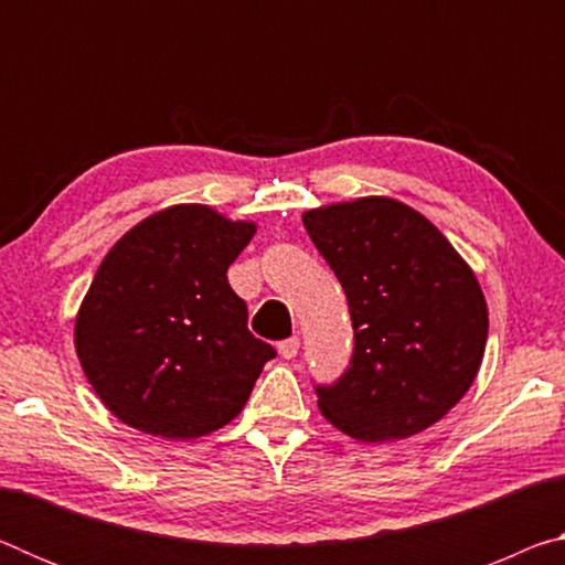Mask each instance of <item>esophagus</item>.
<instances>
[{
  "label": "esophagus",
  "instance_id": "34e87169",
  "mask_svg": "<svg viewBox=\"0 0 565 565\" xmlns=\"http://www.w3.org/2000/svg\"><path fill=\"white\" fill-rule=\"evenodd\" d=\"M299 337H291V339H284L281 343H279V353L284 359H294L296 353H299Z\"/></svg>",
  "mask_w": 565,
  "mask_h": 565
}]
</instances>
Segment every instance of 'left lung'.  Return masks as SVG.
I'll use <instances>...</instances> for the list:
<instances>
[{"mask_svg": "<svg viewBox=\"0 0 565 565\" xmlns=\"http://www.w3.org/2000/svg\"><path fill=\"white\" fill-rule=\"evenodd\" d=\"M301 218L347 291L353 323L351 366L337 384L317 386L323 418L359 441L434 426L483 361L489 309L471 266L424 214L391 196Z\"/></svg>", "mask_w": 565, "mask_h": 565, "instance_id": "1", "label": "left lung"}]
</instances>
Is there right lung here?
I'll use <instances>...</instances> for the list:
<instances>
[{
	"mask_svg": "<svg viewBox=\"0 0 565 565\" xmlns=\"http://www.w3.org/2000/svg\"><path fill=\"white\" fill-rule=\"evenodd\" d=\"M254 222L204 204L147 216L109 248L74 321L84 376L124 424L184 441L244 408L274 347L226 279Z\"/></svg>",
	"mask_w": 565,
	"mask_h": 565,
	"instance_id": "obj_1",
	"label": "right lung"
}]
</instances>
